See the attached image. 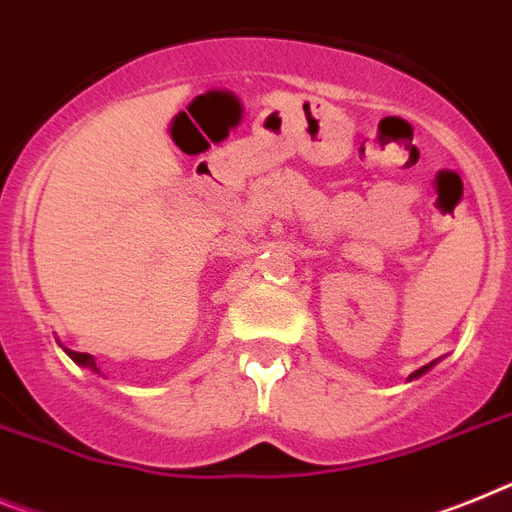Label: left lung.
<instances>
[{
	"instance_id": "left-lung-1",
	"label": "left lung",
	"mask_w": 512,
	"mask_h": 512,
	"mask_svg": "<svg viewBox=\"0 0 512 512\" xmlns=\"http://www.w3.org/2000/svg\"><path fill=\"white\" fill-rule=\"evenodd\" d=\"M432 365H435V362H430V365H425V368H419L417 373H412V378H419V375H422V373H427V370H430Z\"/></svg>"
}]
</instances>
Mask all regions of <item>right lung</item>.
Here are the masks:
<instances>
[{"mask_svg": "<svg viewBox=\"0 0 512 512\" xmlns=\"http://www.w3.org/2000/svg\"><path fill=\"white\" fill-rule=\"evenodd\" d=\"M61 349H64V352H67V355L72 357V360L77 362L80 368H90V370H93V373H100L98 365H95V357L93 355H87V352H74V349H67V347H64V344H61Z\"/></svg>", "mask_w": 512, "mask_h": 512, "instance_id": "right-lung-1", "label": "right lung"}]
</instances>
